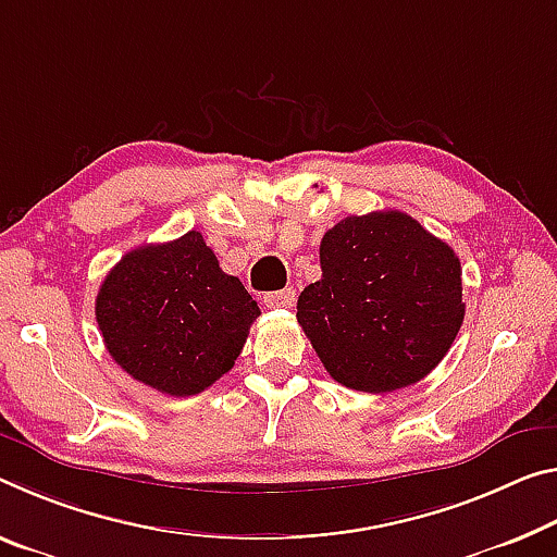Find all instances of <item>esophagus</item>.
<instances>
[{
	"instance_id": "1",
	"label": "esophagus",
	"mask_w": 557,
	"mask_h": 557,
	"mask_svg": "<svg viewBox=\"0 0 557 557\" xmlns=\"http://www.w3.org/2000/svg\"><path fill=\"white\" fill-rule=\"evenodd\" d=\"M262 299L268 307H293L297 295L293 287H285V289H277V293H268Z\"/></svg>"
}]
</instances>
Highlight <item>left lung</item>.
<instances>
[{
  "mask_svg": "<svg viewBox=\"0 0 557 557\" xmlns=\"http://www.w3.org/2000/svg\"><path fill=\"white\" fill-rule=\"evenodd\" d=\"M297 322L334 382L386 394L421 382L463 324L461 262L399 210L349 215L320 243Z\"/></svg>",
  "mask_w": 557,
  "mask_h": 557,
  "instance_id": "8db88e82",
  "label": "left lung"
}]
</instances>
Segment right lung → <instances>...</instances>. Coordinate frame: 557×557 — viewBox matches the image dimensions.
<instances>
[{"label":"right lung","instance_id":"obj_1","mask_svg":"<svg viewBox=\"0 0 557 557\" xmlns=\"http://www.w3.org/2000/svg\"><path fill=\"white\" fill-rule=\"evenodd\" d=\"M258 317V302L196 231L126 252L96 295L113 361L171 396L200 394L231 372Z\"/></svg>","mask_w":557,"mask_h":557}]
</instances>
